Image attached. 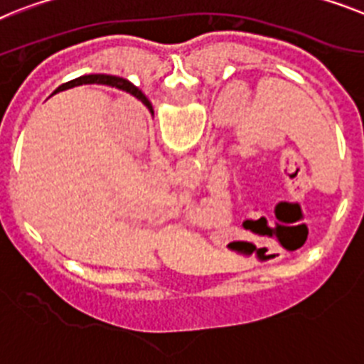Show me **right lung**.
Instances as JSON below:
<instances>
[{
  "mask_svg": "<svg viewBox=\"0 0 364 364\" xmlns=\"http://www.w3.org/2000/svg\"><path fill=\"white\" fill-rule=\"evenodd\" d=\"M92 82H97V85H108V86H116V88L123 90V92H129L130 95H134L136 99L144 102V105H149L147 97H145L144 93L139 92L134 85H130L129 80L121 79V77H112V75H85L79 77V79L71 80L68 85L64 86H79V85H92Z\"/></svg>",
  "mask_w": 364,
  "mask_h": 364,
  "instance_id": "obj_1",
  "label": "right lung"
}]
</instances>
